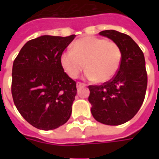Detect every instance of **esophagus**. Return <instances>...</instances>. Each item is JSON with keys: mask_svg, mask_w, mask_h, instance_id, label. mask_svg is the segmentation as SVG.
<instances>
[{"mask_svg": "<svg viewBox=\"0 0 159 159\" xmlns=\"http://www.w3.org/2000/svg\"><path fill=\"white\" fill-rule=\"evenodd\" d=\"M86 84L83 83H76V88H82V87H85Z\"/></svg>", "mask_w": 159, "mask_h": 159, "instance_id": "esophagus-1", "label": "esophagus"}]
</instances>
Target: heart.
<instances>
[{
	"label": "heart",
	"mask_w": 159,
	"mask_h": 159,
	"mask_svg": "<svg viewBox=\"0 0 159 159\" xmlns=\"http://www.w3.org/2000/svg\"><path fill=\"white\" fill-rule=\"evenodd\" d=\"M59 62L66 74L76 78L85 69L91 81L107 83L117 75L122 63V50L117 42L93 36H83L61 53Z\"/></svg>",
	"instance_id": "1"
}]
</instances>
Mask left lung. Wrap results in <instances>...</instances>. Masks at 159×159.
Wrapping results in <instances>:
<instances>
[{
  "label": "left lung",
  "mask_w": 159,
  "mask_h": 159,
  "mask_svg": "<svg viewBox=\"0 0 159 159\" xmlns=\"http://www.w3.org/2000/svg\"><path fill=\"white\" fill-rule=\"evenodd\" d=\"M117 42L122 63L117 75L102 85L89 86V101L94 119L107 125H120L132 119L143 103L147 74L143 52L129 36L109 30L99 33Z\"/></svg>",
  "instance_id": "left-lung-1"
}]
</instances>
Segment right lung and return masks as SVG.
Returning a JSON list of instances; mask_svg holds the SVG:
<instances>
[{"mask_svg": "<svg viewBox=\"0 0 159 159\" xmlns=\"http://www.w3.org/2000/svg\"><path fill=\"white\" fill-rule=\"evenodd\" d=\"M75 36H42L30 40L13 61V102L36 129H54L70 117L76 82L64 71L59 58Z\"/></svg>", "mask_w": 159, "mask_h": 159, "instance_id": "obj_1", "label": "right lung"}]
</instances>
